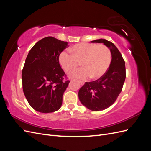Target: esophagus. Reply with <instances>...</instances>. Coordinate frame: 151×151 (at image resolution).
Returning <instances> with one entry per match:
<instances>
[{
  "label": "esophagus",
  "instance_id": "obj_1",
  "mask_svg": "<svg viewBox=\"0 0 151 151\" xmlns=\"http://www.w3.org/2000/svg\"><path fill=\"white\" fill-rule=\"evenodd\" d=\"M79 83L82 85V86H83V85H84V82H83V81H79Z\"/></svg>",
  "mask_w": 151,
  "mask_h": 151
}]
</instances>
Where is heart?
Instances as JSON below:
<instances>
[{"instance_id": "b5f03b06", "label": "heart", "mask_w": 151, "mask_h": 151, "mask_svg": "<svg viewBox=\"0 0 151 151\" xmlns=\"http://www.w3.org/2000/svg\"><path fill=\"white\" fill-rule=\"evenodd\" d=\"M69 52H62L59 62L62 68L68 72L79 65L81 67L70 74L72 78L86 79H98L108 70L111 62V53L106 45L83 43L77 44L69 48Z\"/></svg>"}]
</instances>
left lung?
<instances>
[{
  "label": "left lung",
  "instance_id": "left-lung-1",
  "mask_svg": "<svg viewBox=\"0 0 151 151\" xmlns=\"http://www.w3.org/2000/svg\"><path fill=\"white\" fill-rule=\"evenodd\" d=\"M91 42L106 45L110 50L112 57L106 72L97 80L86 82L79 91L81 103L90 110L98 111L108 108L115 102L124 84L126 69L122 54L113 43L105 39Z\"/></svg>",
  "mask_w": 151,
  "mask_h": 151
}]
</instances>
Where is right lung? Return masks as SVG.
<instances>
[{"label":"right lung","mask_w":151,"mask_h":151,"mask_svg":"<svg viewBox=\"0 0 151 151\" xmlns=\"http://www.w3.org/2000/svg\"><path fill=\"white\" fill-rule=\"evenodd\" d=\"M67 42L45 37L32 47L22 71V89L35 110L52 113L60 109L63 93L70 81L59 63V55Z\"/></svg>","instance_id":"add662e5"}]
</instances>
